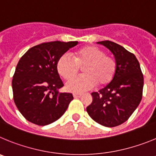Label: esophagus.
<instances>
[{"label":"esophagus","mask_w":156,"mask_h":156,"mask_svg":"<svg viewBox=\"0 0 156 156\" xmlns=\"http://www.w3.org/2000/svg\"><path fill=\"white\" fill-rule=\"evenodd\" d=\"M82 95V94H78V93H74L73 94V96L75 98H80Z\"/></svg>","instance_id":"1"}]
</instances>
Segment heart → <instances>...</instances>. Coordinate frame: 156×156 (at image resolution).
<instances>
[{
  "label": "heart",
  "instance_id": "heart-1",
  "mask_svg": "<svg viewBox=\"0 0 156 156\" xmlns=\"http://www.w3.org/2000/svg\"><path fill=\"white\" fill-rule=\"evenodd\" d=\"M80 66H83L84 74L72 77L76 74ZM59 75L68 80L66 89L74 93H81L98 86H105L113 79L116 70V61L106 55V53L97 47L89 46L77 50L73 54H64L57 63Z\"/></svg>",
  "mask_w": 156,
  "mask_h": 156
}]
</instances>
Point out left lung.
Returning <instances> with one entry per match:
<instances>
[{"label":"left lung","instance_id":"8db88e82","mask_svg":"<svg viewBox=\"0 0 156 156\" xmlns=\"http://www.w3.org/2000/svg\"><path fill=\"white\" fill-rule=\"evenodd\" d=\"M114 55V78L99 92H92V102L86 110L92 120L102 126L116 127L128 120L142 98L144 78L135 56L113 42H98Z\"/></svg>","mask_w":156,"mask_h":156}]
</instances>
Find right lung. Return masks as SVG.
Listing matches in <instances>:
<instances>
[{"mask_svg": "<svg viewBox=\"0 0 156 156\" xmlns=\"http://www.w3.org/2000/svg\"><path fill=\"white\" fill-rule=\"evenodd\" d=\"M77 41L48 42L36 45L24 54L12 79L13 98L22 116L45 126L58 120L72 100L71 93L58 92L64 86L57 69L59 58Z\"/></svg>", "mask_w": 156, "mask_h": 156, "instance_id": "1", "label": "right lung"}]
</instances>
